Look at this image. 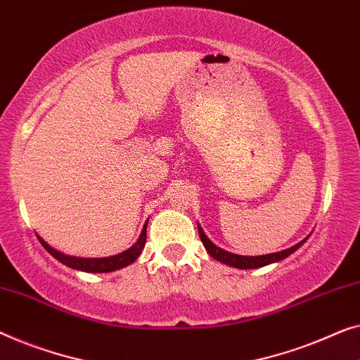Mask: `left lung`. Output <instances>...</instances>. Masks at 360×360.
I'll return each instance as SVG.
<instances>
[{
	"label": "left lung",
	"instance_id": "obj_1",
	"mask_svg": "<svg viewBox=\"0 0 360 360\" xmlns=\"http://www.w3.org/2000/svg\"><path fill=\"white\" fill-rule=\"evenodd\" d=\"M200 236H201L202 245H205V248L207 250V253H210L212 258L217 259V262L224 263V264H229V266H233V268H238V269H253V268L266 266V264H271V263H274V262H281V259H284L285 257H289L290 253L295 252V248H299V245H297V247H294V248L285 250V252H281V253L269 255V257L245 258V257H237V255H231V253H227V252H222V250H219L217 247H214V245H212L210 240H207L205 233L201 232V229H200Z\"/></svg>",
	"mask_w": 360,
	"mask_h": 360
}]
</instances>
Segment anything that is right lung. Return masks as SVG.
Returning a JSON list of instances; mask_svg holds the SVG:
<instances>
[{"label":"right lung","mask_w":360,"mask_h":360,"mask_svg":"<svg viewBox=\"0 0 360 360\" xmlns=\"http://www.w3.org/2000/svg\"><path fill=\"white\" fill-rule=\"evenodd\" d=\"M143 247H144V232L141 233V238H139L138 243L133 245L128 252L117 255V257H112V258H103V259H77L71 257H63V255L51 252V248H49L45 245V248H49V252L51 255H55L58 259H61L66 266L79 269V271H86V273H110V271H117L120 268L128 266V264H131L134 259L141 255Z\"/></svg>","instance_id":"add662e5"}]
</instances>
